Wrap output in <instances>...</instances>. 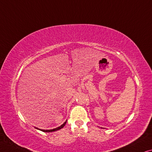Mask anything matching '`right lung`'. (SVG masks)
Returning <instances> with one entry per match:
<instances>
[{"mask_svg": "<svg viewBox=\"0 0 152 152\" xmlns=\"http://www.w3.org/2000/svg\"><path fill=\"white\" fill-rule=\"evenodd\" d=\"M66 123H67V121H66L65 123H64L63 125H61L60 126V127H57V128H55V129H38V128H37V127H35V128H36V129H38V130H40V131H42V132H55V131H57V130H59V129H62V128H63L64 126L65 125V124H66Z\"/></svg>", "mask_w": 152, "mask_h": 152, "instance_id": "obj_1", "label": "right lung"}]
</instances>
